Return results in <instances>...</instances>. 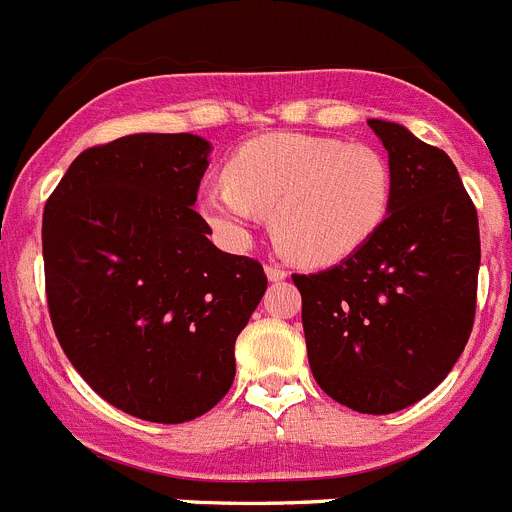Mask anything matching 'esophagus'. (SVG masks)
I'll list each match as a JSON object with an SVG mask.
<instances>
[{
	"instance_id": "obj_1",
	"label": "esophagus",
	"mask_w": 512,
	"mask_h": 512,
	"mask_svg": "<svg viewBox=\"0 0 512 512\" xmlns=\"http://www.w3.org/2000/svg\"><path fill=\"white\" fill-rule=\"evenodd\" d=\"M265 275H267V280H270V283H280V280H285L288 278V270H285V267H278V265H267L265 267Z\"/></svg>"
}]
</instances>
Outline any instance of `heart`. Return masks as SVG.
I'll return each mask as SVG.
<instances>
[{"instance_id": "obj_1", "label": "heart", "mask_w": 512, "mask_h": 512, "mask_svg": "<svg viewBox=\"0 0 512 512\" xmlns=\"http://www.w3.org/2000/svg\"><path fill=\"white\" fill-rule=\"evenodd\" d=\"M199 209L224 237L245 239L270 214L275 245L301 265L342 262L388 219L393 176L380 150L334 137L278 132L242 145Z\"/></svg>"}]
</instances>
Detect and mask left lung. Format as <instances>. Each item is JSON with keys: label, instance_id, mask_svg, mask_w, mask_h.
<instances>
[{"label": "left lung", "instance_id": "8db88e82", "mask_svg": "<svg viewBox=\"0 0 512 512\" xmlns=\"http://www.w3.org/2000/svg\"><path fill=\"white\" fill-rule=\"evenodd\" d=\"M388 150L393 199L380 232L324 273L293 275L308 365L357 413L403 411L457 365L480 273V227L457 165L403 124L367 122Z\"/></svg>", "mask_w": 512, "mask_h": 512}]
</instances>
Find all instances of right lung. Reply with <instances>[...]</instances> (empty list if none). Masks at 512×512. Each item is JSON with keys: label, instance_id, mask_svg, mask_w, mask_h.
<instances>
[{"label": "right lung", "instance_id": "add662e5", "mask_svg": "<svg viewBox=\"0 0 512 512\" xmlns=\"http://www.w3.org/2000/svg\"><path fill=\"white\" fill-rule=\"evenodd\" d=\"M199 135H127L84 150L45 204L50 321L78 375L153 423L204 416L232 388L234 342L265 296L262 265L222 252L193 211Z\"/></svg>", "mask_w": 512, "mask_h": 512}]
</instances>
